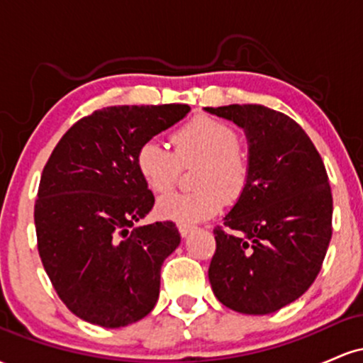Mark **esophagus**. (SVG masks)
Here are the masks:
<instances>
[{"label": "esophagus", "mask_w": 363, "mask_h": 363, "mask_svg": "<svg viewBox=\"0 0 363 363\" xmlns=\"http://www.w3.org/2000/svg\"><path fill=\"white\" fill-rule=\"evenodd\" d=\"M193 230H194V225L179 223V234H181V237H187Z\"/></svg>", "instance_id": "1"}]
</instances>
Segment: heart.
Instances as JSON below:
<instances>
[{"label": "heart", "mask_w": 363, "mask_h": 363, "mask_svg": "<svg viewBox=\"0 0 363 363\" xmlns=\"http://www.w3.org/2000/svg\"><path fill=\"white\" fill-rule=\"evenodd\" d=\"M174 152L158 140H147L136 152V167L155 194H165L177 184L182 167H193L189 193H172L158 201L162 218L194 223L211 218L225 199L237 201L251 179V155L240 145L230 124L213 116H196L172 135Z\"/></svg>", "instance_id": "b5f03b06"}]
</instances>
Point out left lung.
Returning <instances> with one entry per match:
<instances>
[{
    "mask_svg": "<svg viewBox=\"0 0 363 363\" xmlns=\"http://www.w3.org/2000/svg\"><path fill=\"white\" fill-rule=\"evenodd\" d=\"M245 129L251 179L213 228L208 278L215 297L242 314H272L297 301L320 272L333 235V194L307 133L259 104L206 107Z\"/></svg>",
    "mask_w": 363,
    "mask_h": 363,
    "instance_id": "1",
    "label": "left lung"
}]
</instances>
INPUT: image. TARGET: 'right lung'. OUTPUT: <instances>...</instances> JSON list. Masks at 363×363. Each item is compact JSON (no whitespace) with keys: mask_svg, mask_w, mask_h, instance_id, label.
<instances>
[{"mask_svg":"<svg viewBox=\"0 0 363 363\" xmlns=\"http://www.w3.org/2000/svg\"><path fill=\"white\" fill-rule=\"evenodd\" d=\"M186 104L112 106L78 119L54 147L34 206L37 251L57 297L86 323L121 328L155 307L176 223L135 227L155 205L136 167L147 140Z\"/></svg>","mask_w":363,"mask_h":363,"instance_id":"1","label":"right lung"}]
</instances>
